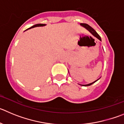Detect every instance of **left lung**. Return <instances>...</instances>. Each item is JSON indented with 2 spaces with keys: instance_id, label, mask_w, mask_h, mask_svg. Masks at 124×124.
Listing matches in <instances>:
<instances>
[{
  "instance_id": "8db88e82",
  "label": "left lung",
  "mask_w": 124,
  "mask_h": 124,
  "mask_svg": "<svg viewBox=\"0 0 124 124\" xmlns=\"http://www.w3.org/2000/svg\"><path fill=\"white\" fill-rule=\"evenodd\" d=\"M80 25H81V26H82V27H84V28H86V30H88V31H89V32H90L91 33L93 36H94V37H96V38H97V39H99V40H100V41H101V38L100 36H99V35H98V33H97L96 32V31H95L93 29V28H92L91 27H90L89 25H87V24H86V23H80ZM100 78H99L98 79L96 80L95 81L93 82V83H89V84H80V85H81V86H91V84H93V83H96V82L97 81H98V80H99Z\"/></svg>"
}]
</instances>
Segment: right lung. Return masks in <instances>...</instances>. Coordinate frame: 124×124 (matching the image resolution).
<instances>
[{
  "instance_id": "obj_1",
  "label": "right lung",
  "mask_w": 124,
  "mask_h": 124,
  "mask_svg": "<svg viewBox=\"0 0 124 124\" xmlns=\"http://www.w3.org/2000/svg\"><path fill=\"white\" fill-rule=\"evenodd\" d=\"M46 24H43V23H38V24H36V25H33V26H32V27H31L30 28H28V29H27L26 30H28L29 29H31V28H35V27H44V26H45ZM25 30V31H26Z\"/></svg>"
}]
</instances>
